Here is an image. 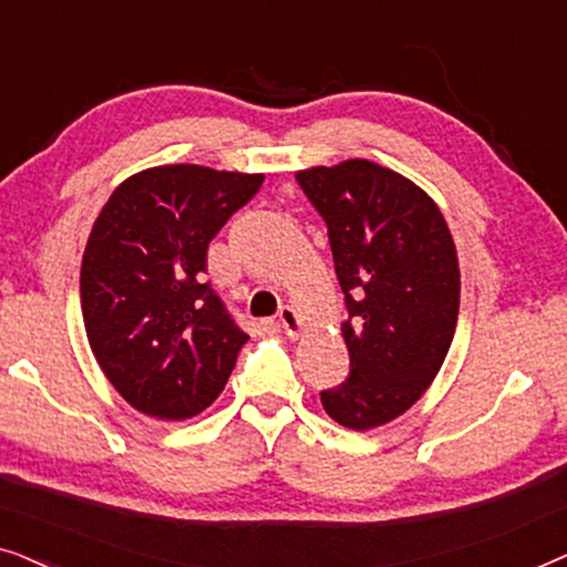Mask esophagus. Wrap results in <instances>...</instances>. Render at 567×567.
I'll use <instances>...</instances> for the list:
<instances>
[{
    "label": "esophagus",
    "instance_id": "34e87169",
    "mask_svg": "<svg viewBox=\"0 0 567 567\" xmlns=\"http://www.w3.org/2000/svg\"><path fill=\"white\" fill-rule=\"evenodd\" d=\"M278 324L289 338H299L301 336V317L297 315L293 307H281L278 309Z\"/></svg>",
    "mask_w": 567,
    "mask_h": 567
}]
</instances>
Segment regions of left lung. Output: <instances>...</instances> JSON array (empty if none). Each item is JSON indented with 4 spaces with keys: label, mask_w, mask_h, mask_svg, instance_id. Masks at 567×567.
Instances as JSON below:
<instances>
[{
    "label": "left lung",
    "mask_w": 567,
    "mask_h": 567,
    "mask_svg": "<svg viewBox=\"0 0 567 567\" xmlns=\"http://www.w3.org/2000/svg\"><path fill=\"white\" fill-rule=\"evenodd\" d=\"M328 224L346 293L351 374L320 394L324 413L353 431L400 417L436 379L460 317L452 231L423 188L369 159L299 169Z\"/></svg>",
    "instance_id": "8db88e82"
}]
</instances>
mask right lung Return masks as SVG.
I'll list each match as a JSON object with an SVG mask.
<instances>
[{
    "label": "right lung",
    "instance_id": "obj_1",
    "mask_svg": "<svg viewBox=\"0 0 567 567\" xmlns=\"http://www.w3.org/2000/svg\"><path fill=\"white\" fill-rule=\"evenodd\" d=\"M260 185V173L150 167L126 177L92 224L84 330L107 382L138 413L185 421L227 384L247 336L204 281L206 250Z\"/></svg>",
    "mask_w": 567,
    "mask_h": 567
}]
</instances>
